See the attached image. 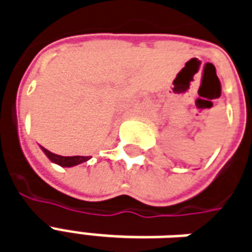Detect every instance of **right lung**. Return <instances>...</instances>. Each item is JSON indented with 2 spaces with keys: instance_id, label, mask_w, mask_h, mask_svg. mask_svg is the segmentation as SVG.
<instances>
[{
  "instance_id": "right-lung-1",
  "label": "right lung",
  "mask_w": 252,
  "mask_h": 252,
  "mask_svg": "<svg viewBox=\"0 0 252 252\" xmlns=\"http://www.w3.org/2000/svg\"><path fill=\"white\" fill-rule=\"evenodd\" d=\"M43 150V153L46 154L48 159L54 162V163L59 164V166H62V167H72V166H77L79 163H83V162H86L90 159V157H62V155H57V154L51 153V151H48L44 147H41Z\"/></svg>"
}]
</instances>
